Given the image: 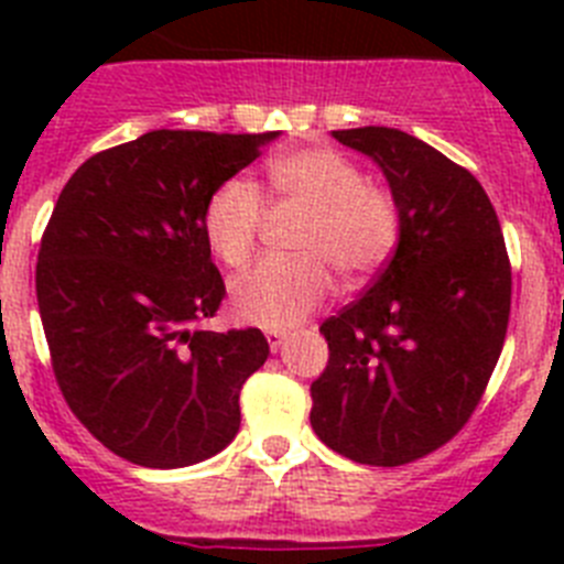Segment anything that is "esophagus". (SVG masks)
I'll return each instance as SVG.
<instances>
[{
    "label": "esophagus",
    "instance_id": "obj_1",
    "mask_svg": "<svg viewBox=\"0 0 564 564\" xmlns=\"http://www.w3.org/2000/svg\"><path fill=\"white\" fill-rule=\"evenodd\" d=\"M265 338H268V347H271V350H279V347H282V341H285V333L271 330V327H268Z\"/></svg>",
    "mask_w": 564,
    "mask_h": 564
}]
</instances>
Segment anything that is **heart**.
Listing matches in <instances>:
<instances>
[{
	"label": "heart",
	"instance_id": "b5f03b06",
	"mask_svg": "<svg viewBox=\"0 0 564 564\" xmlns=\"http://www.w3.org/2000/svg\"><path fill=\"white\" fill-rule=\"evenodd\" d=\"M279 200L307 212L293 239L299 259L268 257L231 282V311L248 325L285 330L305 322L333 291V271L361 282L387 265L401 234V212L390 188L364 177L361 166L327 147L293 149L265 166ZM262 197L246 177L208 194L203 237L220 262L237 268L251 257L262 228Z\"/></svg>",
	"mask_w": 564,
	"mask_h": 564
}]
</instances>
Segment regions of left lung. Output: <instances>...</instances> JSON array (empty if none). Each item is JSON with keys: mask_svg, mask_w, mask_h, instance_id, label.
<instances>
[{"mask_svg": "<svg viewBox=\"0 0 564 564\" xmlns=\"http://www.w3.org/2000/svg\"><path fill=\"white\" fill-rule=\"evenodd\" d=\"M333 138L381 166L401 234L367 293L318 327L330 358L311 426L350 460L403 466L449 443L486 392L511 313L506 239L475 174L415 134Z\"/></svg>", "mask_w": 564, "mask_h": 564, "instance_id": "1", "label": "left lung"}]
</instances>
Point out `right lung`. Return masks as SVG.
I'll use <instances>...</instances> for the list:
<instances>
[{
  "label": "right lung",
  "instance_id": "1",
  "mask_svg": "<svg viewBox=\"0 0 564 564\" xmlns=\"http://www.w3.org/2000/svg\"><path fill=\"white\" fill-rule=\"evenodd\" d=\"M279 132L154 129L93 154L58 194L36 299L58 390L118 457L183 468L239 430V390L265 364L257 327L214 333L226 285L203 206Z\"/></svg>",
  "mask_w": 564,
  "mask_h": 564
}]
</instances>
